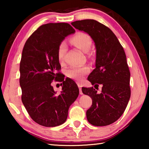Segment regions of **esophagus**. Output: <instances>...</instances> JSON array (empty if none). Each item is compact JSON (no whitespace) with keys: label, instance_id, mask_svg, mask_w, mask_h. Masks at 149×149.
<instances>
[{"label":"esophagus","instance_id":"34e87169","mask_svg":"<svg viewBox=\"0 0 149 149\" xmlns=\"http://www.w3.org/2000/svg\"><path fill=\"white\" fill-rule=\"evenodd\" d=\"M78 87H79V94L83 95V92H82V90H81V87H82L81 84H78Z\"/></svg>","mask_w":149,"mask_h":149}]
</instances>
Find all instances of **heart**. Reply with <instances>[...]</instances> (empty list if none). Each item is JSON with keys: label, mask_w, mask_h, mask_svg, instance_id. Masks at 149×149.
Wrapping results in <instances>:
<instances>
[{"label": "heart", "mask_w": 149, "mask_h": 149, "mask_svg": "<svg viewBox=\"0 0 149 149\" xmlns=\"http://www.w3.org/2000/svg\"><path fill=\"white\" fill-rule=\"evenodd\" d=\"M70 41L77 48L85 52L89 51L92 45L91 38L89 35L85 33H77L70 39ZM65 52L66 44L64 41H62L58 45L57 50V57L60 62L64 61ZM89 71V67L86 65L82 67H72L67 70L66 75L71 79L81 81L85 75H86Z\"/></svg>", "instance_id": "obj_1"}]
</instances>
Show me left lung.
<instances>
[{"mask_svg":"<svg viewBox=\"0 0 149 149\" xmlns=\"http://www.w3.org/2000/svg\"><path fill=\"white\" fill-rule=\"evenodd\" d=\"M72 25L87 33L97 50L96 68L87 79L95 88L99 84L102 87L100 93L93 87H82L83 93L92 99L86 112L87 120L95 126L110 125L123 114L131 96L130 72L124 50L112 30L95 19L79 20Z\"/></svg>","mask_w":149,"mask_h":149,"instance_id":"8db88e82","label":"left lung"}]
</instances>
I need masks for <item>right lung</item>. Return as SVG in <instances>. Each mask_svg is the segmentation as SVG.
I'll return each instance as SVG.
<instances>
[{
	"mask_svg": "<svg viewBox=\"0 0 149 149\" xmlns=\"http://www.w3.org/2000/svg\"><path fill=\"white\" fill-rule=\"evenodd\" d=\"M74 32L67 23L42 25L24 47L19 65L22 101L31 119L45 127L64 123L70 105L79 95L75 83L64 79L58 72L61 66L57 57L60 42ZM53 80L62 82L60 94H56L52 86Z\"/></svg>",
	"mask_w": 149,
	"mask_h": 149,
	"instance_id": "right-lung-1",
	"label": "right lung"
}]
</instances>
